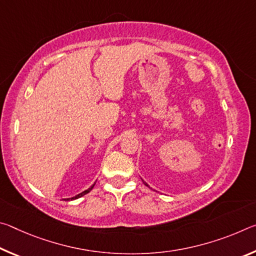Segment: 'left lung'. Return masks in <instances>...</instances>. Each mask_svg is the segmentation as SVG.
Wrapping results in <instances>:
<instances>
[{
    "label": "left lung",
    "mask_w": 256,
    "mask_h": 256,
    "mask_svg": "<svg viewBox=\"0 0 256 256\" xmlns=\"http://www.w3.org/2000/svg\"><path fill=\"white\" fill-rule=\"evenodd\" d=\"M144 185H146V186H148V188H150V186H149L148 184H146V182H144Z\"/></svg>",
    "instance_id": "obj_1"
}]
</instances>
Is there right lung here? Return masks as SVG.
<instances>
[{
    "label": "right lung",
    "instance_id": "right-lung-1",
    "mask_svg": "<svg viewBox=\"0 0 256 256\" xmlns=\"http://www.w3.org/2000/svg\"><path fill=\"white\" fill-rule=\"evenodd\" d=\"M94 184H96V183H94ZM94 185H92V186H90V188H89L88 190H84V192H82V193H80V194H78V196H73V198H68V200H76V198H81V196H86V193H89V192H90V190H92L94 188Z\"/></svg>",
    "mask_w": 256,
    "mask_h": 256
}]
</instances>
